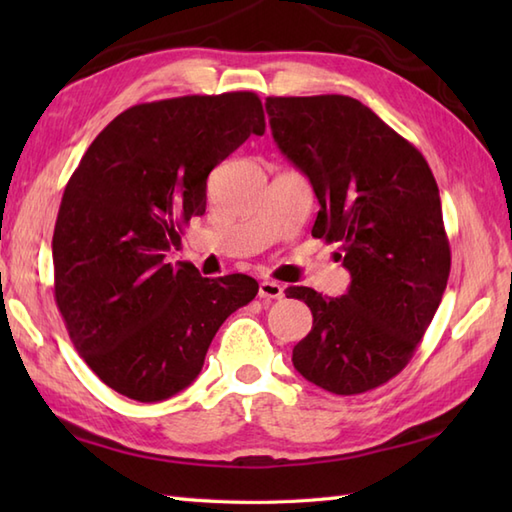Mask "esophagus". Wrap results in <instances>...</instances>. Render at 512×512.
Listing matches in <instances>:
<instances>
[{"label": "esophagus", "instance_id": "obj_1", "mask_svg": "<svg viewBox=\"0 0 512 512\" xmlns=\"http://www.w3.org/2000/svg\"><path fill=\"white\" fill-rule=\"evenodd\" d=\"M281 297H284V286L277 284V281L266 279L259 284V299L273 301V299H281Z\"/></svg>", "mask_w": 512, "mask_h": 512}]
</instances>
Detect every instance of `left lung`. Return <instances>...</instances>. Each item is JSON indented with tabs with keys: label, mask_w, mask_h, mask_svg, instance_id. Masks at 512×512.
<instances>
[{
	"label": "left lung",
	"mask_w": 512,
	"mask_h": 512,
	"mask_svg": "<svg viewBox=\"0 0 512 512\" xmlns=\"http://www.w3.org/2000/svg\"><path fill=\"white\" fill-rule=\"evenodd\" d=\"M266 112L281 154L321 204L312 237L339 242L352 275L343 297L286 288L312 310L292 363L336 396L363 394L405 369L447 288L436 178L409 140L350 96H268Z\"/></svg>",
	"instance_id": "left-lung-1"
}]
</instances>
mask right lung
<instances>
[{"label":"right lung","mask_w":512,"mask_h":512,"mask_svg":"<svg viewBox=\"0 0 512 512\" xmlns=\"http://www.w3.org/2000/svg\"><path fill=\"white\" fill-rule=\"evenodd\" d=\"M266 132L255 92L178 96L118 114L65 184L52 235L54 301L107 387L138 402L198 378L215 332L257 295L248 275L202 277L165 264L206 209V178Z\"/></svg>","instance_id":"right-lung-1"}]
</instances>
